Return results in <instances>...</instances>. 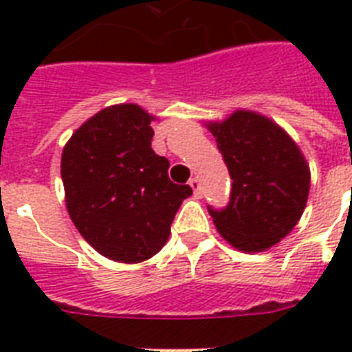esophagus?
Returning <instances> with one entry per match:
<instances>
[{"mask_svg": "<svg viewBox=\"0 0 352 352\" xmlns=\"http://www.w3.org/2000/svg\"><path fill=\"white\" fill-rule=\"evenodd\" d=\"M190 186H192L193 193H195L197 197H201V195H203V186H201V181H199L197 177L190 179Z\"/></svg>", "mask_w": 352, "mask_h": 352, "instance_id": "obj_1", "label": "esophagus"}]
</instances>
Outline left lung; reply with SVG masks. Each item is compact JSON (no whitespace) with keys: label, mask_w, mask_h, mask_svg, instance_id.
<instances>
[{"label":"left lung","mask_w":352,"mask_h":352,"mask_svg":"<svg viewBox=\"0 0 352 352\" xmlns=\"http://www.w3.org/2000/svg\"><path fill=\"white\" fill-rule=\"evenodd\" d=\"M204 126L232 177L228 206L208 208L215 228L237 250H268L298 225L309 199L311 170L300 146L276 122L246 109Z\"/></svg>","instance_id":"8db88e82"}]
</instances>
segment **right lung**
Listing matches in <instances>:
<instances>
[{
	"mask_svg": "<svg viewBox=\"0 0 352 352\" xmlns=\"http://www.w3.org/2000/svg\"><path fill=\"white\" fill-rule=\"evenodd\" d=\"M153 115L137 104L102 109L82 124L62 151L69 217L107 259L140 263L170 237L188 184L168 177L170 162L151 149Z\"/></svg>",
	"mask_w": 352,
	"mask_h": 352,
	"instance_id": "right-lung-1",
	"label": "right lung"
}]
</instances>
